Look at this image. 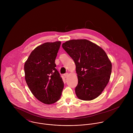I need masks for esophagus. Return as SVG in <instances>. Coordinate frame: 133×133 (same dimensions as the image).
I'll use <instances>...</instances> for the list:
<instances>
[{"mask_svg": "<svg viewBox=\"0 0 133 133\" xmlns=\"http://www.w3.org/2000/svg\"><path fill=\"white\" fill-rule=\"evenodd\" d=\"M69 73H65V74H64V77L65 78H67L68 76H69Z\"/></svg>", "mask_w": 133, "mask_h": 133, "instance_id": "34e87169", "label": "esophagus"}]
</instances>
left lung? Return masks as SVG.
<instances>
[{
  "mask_svg": "<svg viewBox=\"0 0 133 133\" xmlns=\"http://www.w3.org/2000/svg\"><path fill=\"white\" fill-rule=\"evenodd\" d=\"M62 46L76 65L77 97L85 101L98 97L109 83L112 72V63L105 51L87 39L68 40Z\"/></svg>",
  "mask_w": 133,
  "mask_h": 133,
  "instance_id": "1",
  "label": "left lung"
}]
</instances>
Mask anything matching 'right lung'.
Instances as JSON below:
<instances>
[{
    "label": "right lung",
    "mask_w": 133,
    "mask_h": 133,
    "mask_svg": "<svg viewBox=\"0 0 133 133\" xmlns=\"http://www.w3.org/2000/svg\"><path fill=\"white\" fill-rule=\"evenodd\" d=\"M60 44L59 41L37 46L24 65L25 80L31 92L39 101L46 104L59 100L64 87L55 63Z\"/></svg>",
    "instance_id": "right-lung-1"
}]
</instances>
